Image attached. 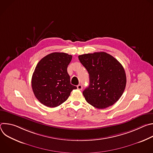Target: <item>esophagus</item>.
I'll return each mask as SVG.
<instances>
[{
  "instance_id": "1",
  "label": "esophagus",
  "mask_w": 153,
  "mask_h": 153,
  "mask_svg": "<svg viewBox=\"0 0 153 153\" xmlns=\"http://www.w3.org/2000/svg\"><path fill=\"white\" fill-rule=\"evenodd\" d=\"M77 88L79 90H82V86L81 85H78L77 86Z\"/></svg>"
}]
</instances>
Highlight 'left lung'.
I'll return each instance as SVG.
<instances>
[{
  "mask_svg": "<svg viewBox=\"0 0 153 153\" xmlns=\"http://www.w3.org/2000/svg\"><path fill=\"white\" fill-rule=\"evenodd\" d=\"M88 71L90 85L83 91L86 102L98 109L114 104L124 92L126 77L121 63L105 52L78 56Z\"/></svg>",
  "mask_w": 153,
  "mask_h": 153,
  "instance_id": "obj_1",
  "label": "left lung"
}]
</instances>
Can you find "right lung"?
Listing matches in <instances>:
<instances>
[{"mask_svg":"<svg viewBox=\"0 0 153 153\" xmlns=\"http://www.w3.org/2000/svg\"><path fill=\"white\" fill-rule=\"evenodd\" d=\"M72 56L64 53H53L37 64L31 79L33 93L38 100L54 108L66 101L77 87L71 84L67 67Z\"/></svg>","mask_w":153,"mask_h":153,"instance_id":"right-lung-1","label":"right lung"}]
</instances>
